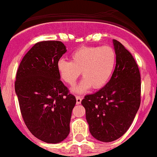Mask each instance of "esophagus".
<instances>
[{"label":"esophagus","instance_id":"esophagus-1","mask_svg":"<svg viewBox=\"0 0 157 157\" xmlns=\"http://www.w3.org/2000/svg\"><path fill=\"white\" fill-rule=\"evenodd\" d=\"M81 101H82V98L78 96H76V103H77L78 105H79L80 103H81Z\"/></svg>","mask_w":157,"mask_h":157}]
</instances>
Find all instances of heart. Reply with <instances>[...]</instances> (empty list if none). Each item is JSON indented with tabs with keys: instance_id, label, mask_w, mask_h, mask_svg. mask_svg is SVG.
Segmentation results:
<instances>
[{
	"instance_id": "b5f03b06",
	"label": "heart",
	"mask_w": 157,
	"mask_h": 157,
	"mask_svg": "<svg viewBox=\"0 0 157 157\" xmlns=\"http://www.w3.org/2000/svg\"><path fill=\"white\" fill-rule=\"evenodd\" d=\"M115 50L110 46L82 47L71 55V61L61 59L57 62L60 77L67 84L73 86L82 74L83 80L75 88L77 92H83L90 88H101L113 73L116 66Z\"/></svg>"
}]
</instances>
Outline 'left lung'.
Segmentation results:
<instances>
[{"mask_svg":"<svg viewBox=\"0 0 157 157\" xmlns=\"http://www.w3.org/2000/svg\"><path fill=\"white\" fill-rule=\"evenodd\" d=\"M116 66L109 82L96 93L85 96L89 130L101 142H112L130 128L141 101V78L138 65L128 50L113 40Z\"/></svg>","mask_w":157,"mask_h":157,"instance_id":"8db88e82","label":"left lung"}]
</instances>
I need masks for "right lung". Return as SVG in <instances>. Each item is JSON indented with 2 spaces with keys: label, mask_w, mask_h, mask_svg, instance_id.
Masks as SVG:
<instances>
[{
  "label": "right lung",
  "mask_w": 157,
  "mask_h": 157,
  "mask_svg": "<svg viewBox=\"0 0 157 157\" xmlns=\"http://www.w3.org/2000/svg\"><path fill=\"white\" fill-rule=\"evenodd\" d=\"M66 52L61 41L38 42L23 57L16 75L15 92L23 121L35 137L48 144H57L68 136L76 104L57 70Z\"/></svg>",
  "instance_id": "right-lung-1"
}]
</instances>
